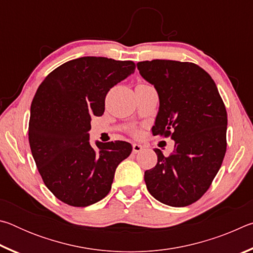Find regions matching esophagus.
<instances>
[{
    "mask_svg": "<svg viewBox=\"0 0 253 253\" xmlns=\"http://www.w3.org/2000/svg\"><path fill=\"white\" fill-rule=\"evenodd\" d=\"M144 149L143 145L140 144H132V153L137 154V153H140Z\"/></svg>",
    "mask_w": 253,
    "mask_h": 253,
    "instance_id": "1",
    "label": "esophagus"
}]
</instances>
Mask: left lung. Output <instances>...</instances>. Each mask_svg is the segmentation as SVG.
I'll list each match as a JSON object with an SVG mask.
<instances>
[{"label": "left lung", "mask_w": 253, "mask_h": 253, "mask_svg": "<svg viewBox=\"0 0 253 253\" xmlns=\"http://www.w3.org/2000/svg\"><path fill=\"white\" fill-rule=\"evenodd\" d=\"M137 69L160 99L153 135L175 142L169 156L154 149L157 164L145 172L147 190L166 205L186 207L208 191L223 162L224 104L211 76L194 63L156 59L138 62Z\"/></svg>", "instance_id": "1"}]
</instances>
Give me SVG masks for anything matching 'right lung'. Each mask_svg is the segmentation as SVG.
Instances as JSON below:
<instances>
[{
    "label": "right lung",
    "mask_w": 253,
    "mask_h": 253,
    "mask_svg": "<svg viewBox=\"0 0 253 253\" xmlns=\"http://www.w3.org/2000/svg\"><path fill=\"white\" fill-rule=\"evenodd\" d=\"M132 61L81 57L42 81L29 123L32 156L45 186L72 207H88L109 193L115 170L131 153L127 142H89L91 116L105 111L107 92L134 74Z\"/></svg>",
    "instance_id": "add662e5"
}]
</instances>
